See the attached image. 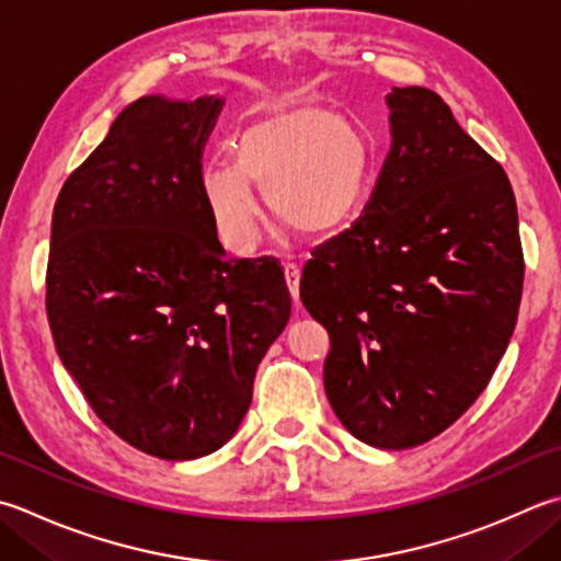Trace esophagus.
<instances>
[{"mask_svg":"<svg viewBox=\"0 0 561 561\" xmlns=\"http://www.w3.org/2000/svg\"><path fill=\"white\" fill-rule=\"evenodd\" d=\"M284 279H287L291 299L299 301V267H296L294 262H287V265H284Z\"/></svg>","mask_w":561,"mask_h":561,"instance_id":"esophagus-1","label":"esophagus"}]
</instances>
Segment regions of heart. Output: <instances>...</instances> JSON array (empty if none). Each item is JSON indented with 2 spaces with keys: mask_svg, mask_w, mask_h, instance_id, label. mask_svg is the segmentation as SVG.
<instances>
[{
  "mask_svg": "<svg viewBox=\"0 0 561 561\" xmlns=\"http://www.w3.org/2000/svg\"><path fill=\"white\" fill-rule=\"evenodd\" d=\"M375 150L353 118L301 104L274 108L240 130L233 164L204 170V194L224 243L248 252L257 243L260 204L306 238L343 230L367 202Z\"/></svg>",
  "mask_w": 561,
  "mask_h": 561,
  "instance_id": "1",
  "label": "heart"
}]
</instances>
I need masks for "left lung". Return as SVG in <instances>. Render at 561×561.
I'll list each match as a JSON object with an SVG mask.
<instances>
[{
	"label": "left lung",
	"mask_w": 561,
	"mask_h": 561,
	"mask_svg": "<svg viewBox=\"0 0 561 561\" xmlns=\"http://www.w3.org/2000/svg\"><path fill=\"white\" fill-rule=\"evenodd\" d=\"M391 150L365 211L313 250L301 301L328 335L335 415L379 449L453 425L506 353L523 294L518 208L501 164L425 87L387 94Z\"/></svg>",
	"instance_id": "8db88e82"
}]
</instances>
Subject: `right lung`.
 I'll return each instance as SVG.
<instances>
[{"label":"right lung","mask_w":561,"mask_h":561,"mask_svg":"<svg viewBox=\"0 0 561 561\" xmlns=\"http://www.w3.org/2000/svg\"><path fill=\"white\" fill-rule=\"evenodd\" d=\"M221 96H140L58 194L46 311L106 427L152 457L216 453L250 409L291 313L274 257L228 260L202 156Z\"/></svg>","instance_id":"add662e5"}]
</instances>
